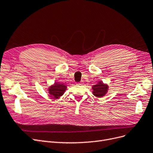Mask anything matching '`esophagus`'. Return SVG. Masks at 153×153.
Listing matches in <instances>:
<instances>
[{
  "label": "esophagus",
  "mask_w": 153,
  "mask_h": 153,
  "mask_svg": "<svg viewBox=\"0 0 153 153\" xmlns=\"http://www.w3.org/2000/svg\"><path fill=\"white\" fill-rule=\"evenodd\" d=\"M83 81H81V82H80L77 83L76 84L78 85H83Z\"/></svg>",
  "instance_id": "1"
}]
</instances>
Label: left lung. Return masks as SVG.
<instances>
[{
	"label": "left lung",
	"instance_id": "8db88e82",
	"mask_svg": "<svg viewBox=\"0 0 153 153\" xmlns=\"http://www.w3.org/2000/svg\"><path fill=\"white\" fill-rule=\"evenodd\" d=\"M92 89L94 90L93 94L97 97H102L104 95L107 91L108 86L107 85L103 83L101 81L99 82L92 87Z\"/></svg>",
	"mask_w": 153,
	"mask_h": 153
}]
</instances>
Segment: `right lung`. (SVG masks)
<instances>
[{
    "label": "right lung",
    "mask_w": 153,
    "mask_h": 153,
    "mask_svg": "<svg viewBox=\"0 0 153 153\" xmlns=\"http://www.w3.org/2000/svg\"><path fill=\"white\" fill-rule=\"evenodd\" d=\"M66 88V87L63 84L55 83L53 86L49 88V93L52 97L54 98H58L63 94Z\"/></svg>",
    "instance_id": "obj_1"
}]
</instances>
